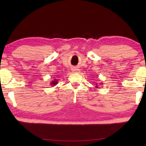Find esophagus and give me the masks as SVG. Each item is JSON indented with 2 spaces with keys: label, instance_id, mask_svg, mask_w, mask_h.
<instances>
[{
  "label": "esophagus",
  "instance_id": "obj_1",
  "mask_svg": "<svg viewBox=\"0 0 146 146\" xmlns=\"http://www.w3.org/2000/svg\"><path fill=\"white\" fill-rule=\"evenodd\" d=\"M72 71L74 73H79L80 70V69H78V68H73L72 69Z\"/></svg>",
  "mask_w": 146,
  "mask_h": 146
}]
</instances>
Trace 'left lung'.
Returning <instances> with one entry per match:
<instances>
[{"mask_svg": "<svg viewBox=\"0 0 146 146\" xmlns=\"http://www.w3.org/2000/svg\"><path fill=\"white\" fill-rule=\"evenodd\" d=\"M101 84H102V83H100V85H101ZM97 85H98V84H97V86H95L96 88H98V86Z\"/></svg>", "mask_w": 146, "mask_h": 146, "instance_id": "left-lung-1", "label": "left lung"}]
</instances>
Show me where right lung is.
<instances>
[{
  "label": "right lung",
  "instance_id": "1",
  "mask_svg": "<svg viewBox=\"0 0 146 146\" xmlns=\"http://www.w3.org/2000/svg\"><path fill=\"white\" fill-rule=\"evenodd\" d=\"M58 80L57 79H54L50 82V85L54 86L55 85H56L58 84Z\"/></svg>",
  "mask_w": 146,
  "mask_h": 146
}]
</instances>
